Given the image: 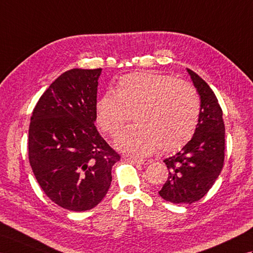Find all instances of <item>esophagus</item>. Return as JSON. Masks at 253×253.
<instances>
[{
  "label": "esophagus",
  "mask_w": 253,
  "mask_h": 253,
  "mask_svg": "<svg viewBox=\"0 0 253 253\" xmlns=\"http://www.w3.org/2000/svg\"><path fill=\"white\" fill-rule=\"evenodd\" d=\"M127 160H130L133 164H137V165H149L151 160L149 159H141V158H127Z\"/></svg>",
  "instance_id": "1"
}]
</instances>
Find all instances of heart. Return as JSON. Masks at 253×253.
I'll return each mask as SVG.
<instances>
[{"mask_svg": "<svg viewBox=\"0 0 253 253\" xmlns=\"http://www.w3.org/2000/svg\"><path fill=\"white\" fill-rule=\"evenodd\" d=\"M96 120L100 128L114 135L134 114L137 123L118 134L120 150L146 156L158 147L175 150L196 131L200 112L197 92L190 84L151 71L122 77L114 91L97 100Z\"/></svg>", "mask_w": 253, "mask_h": 253, "instance_id": "b5f03b06", "label": "heart"}]
</instances>
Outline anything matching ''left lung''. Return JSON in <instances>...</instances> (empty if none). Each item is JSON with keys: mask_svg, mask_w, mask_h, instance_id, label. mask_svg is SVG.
Wrapping results in <instances>:
<instances>
[{"mask_svg": "<svg viewBox=\"0 0 253 253\" xmlns=\"http://www.w3.org/2000/svg\"><path fill=\"white\" fill-rule=\"evenodd\" d=\"M187 72L200 96V112L192 139L182 150L164 160L169 175L159 195L172 204H193L203 198L224 165L223 111L208 83L193 70Z\"/></svg>", "mask_w": 253, "mask_h": 253, "instance_id": "obj_1", "label": "left lung"}]
</instances>
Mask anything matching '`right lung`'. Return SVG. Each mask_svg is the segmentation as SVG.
Here are the masks:
<instances>
[{"label": "right lung", "instance_id": "1", "mask_svg": "<svg viewBox=\"0 0 253 253\" xmlns=\"http://www.w3.org/2000/svg\"><path fill=\"white\" fill-rule=\"evenodd\" d=\"M102 69L64 72L43 93L29 126V162L43 192L64 209L81 212L107 194L119 154L99 135L96 120Z\"/></svg>", "mask_w": 253, "mask_h": 253}]
</instances>
